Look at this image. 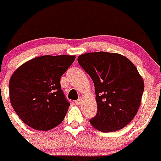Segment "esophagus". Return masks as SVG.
<instances>
[{
    "label": "esophagus",
    "instance_id": "1",
    "mask_svg": "<svg viewBox=\"0 0 161 161\" xmlns=\"http://www.w3.org/2000/svg\"><path fill=\"white\" fill-rule=\"evenodd\" d=\"M75 103H76V104H77V105H80V104H81L82 99L81 98H79V99H78V100H76V101H75Z\"/></svg>",
    "mask_w": 161,
    "mask_h": 161
}]
</instances>
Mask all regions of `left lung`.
<instances>
[{
    "label": "left lung",
    "instance_id": "obj_1",
    "mask_svg": "<svg viewBox=\"0 0 161 161\" xmlns=\"http://www.w3.org/2000/svg\"><path fill=\"white\" fill-rule=\"evenodd\" d=\"M77 61L95 86L97 113L91 125L105 132L125 128L135 117L144 92L137 69L123 55L106 52L82 54Z\"/></svg>",
    "mask_w": 161,
    "mask_h": 161
}]
</instances>
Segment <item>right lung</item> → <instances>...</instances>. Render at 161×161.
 <instances>
[{"label":"right lung","instance_id":"add662e5","mask_svg":"<svg viewBox=\"0 0 161 161\" xmlns=\"http://www.w3.org/2000/svg\"><path fill=\"white\" fill-rule=\"evenodd\" d=\"M75 56H42L29 60L9 80V98L13 109L28 126L48 131L64 120L70 103L60 85V77Z\"/></svg>","mask_w":161,"mask_h":161}]
</instances>
